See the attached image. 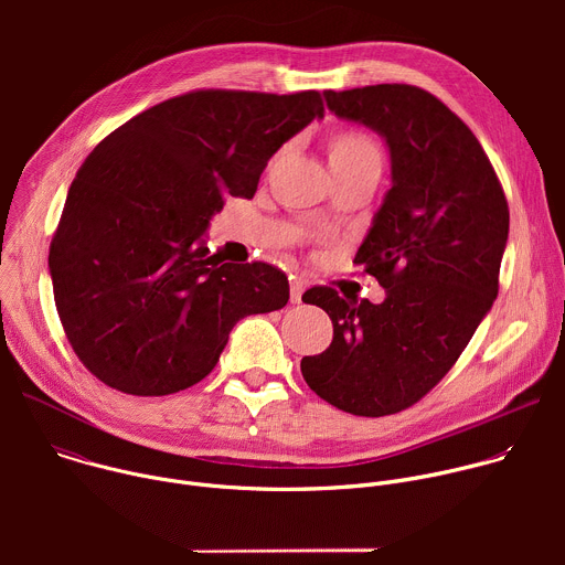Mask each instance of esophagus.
Returning a JSON list of instances; mask_svg holds the SVG:
<instances>
[{
	"label": "esophagus",
	"instance_id": "esophagus-1",
	"mask_svg": "<svg viewBox=\"0 0 565 565\" xmlns=\"http://www.w3.org/2000/svg\"><path fill=\"white\" fill-rule=\"evenodd\" d=\"M303 290H306V281L299 279V277H290V301H292V303H299V301H301Z\"/></svg>",
	"mask_w": 565,
	"mask_h": 565
}]
</instances>
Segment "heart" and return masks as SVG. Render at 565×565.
Masks as SVG:
<instances>
[{
  "instance_id": "heart-1",
  "label": "heart",
  "mask_w": 565,
  "mask_h": 565,
  "mask_svg": "<svg viewBox=\"0 0 565 565\" xmlns=\"http://www.w3.org/2000/svg\"><path fill=\"white\" fill-rule=\"evenodd\" d=\"M364 156H380L375 142L360 131H342L331 142V163H349Z\"/></svg>"
}]
</instances>
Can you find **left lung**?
<instances>
[{
    "mask_svg": "<svg viewBox=\"0 0 565 565\" xmlns=\"http://www.w3.org/2000/svg\"><path fill=\"white\" fill-rule=\"evenodd\" d=\"M324 98L388 145L391 190L353 259L386 297L308 288L301 299L329 312L333 342L301 360V375L329 405L380 418L425 397L492 308L510 210L478 138L429 92L371 85Z\"/></svg>",
    "mask_w": 565,
    "mask_h": 565,
    "instance_id": "8db88e82",
    "label": "left lung"
}]
</instances>
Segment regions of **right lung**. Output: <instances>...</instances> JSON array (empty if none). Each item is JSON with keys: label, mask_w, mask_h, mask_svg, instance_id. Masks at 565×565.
<instances>
[{"label": "right lung", "mask_w": 565, "mask_h": 565, "mask_svg": "<svg viewBox=\"0 0 565 565\" xmlns=\"http://www.w3.org/2000/svg\"><path fill=\"white\" fill-rule=\"evenodd\" d=\"M319 92L199 89L111 131L79 166L49 250L66 340L100 382L170 395L201 382L238 319L290 297L279 268L225 264L201 236L225 196L253 199Z\"/></svg>", "instance_id": "right-lung-1"}]
</instances>
